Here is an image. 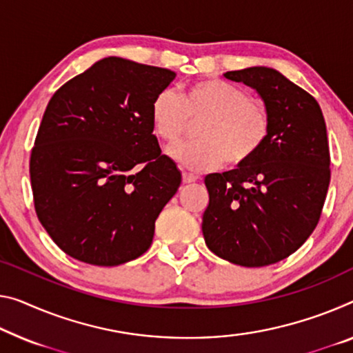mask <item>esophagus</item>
I'll return each mask as SVG.
<instances>
[{"instance_id":"obj_1","label":"esophagus","mask_w":353,"mask_h":353,"mask_svg":"<svg viewBox=\"0 0 353 353\" xmlns=\"http://www.w3.org/2000/svg\"><path fill=\"white\" fill-rule=\"evenodd\" d=\"M197 180H199V176L194 175V173L183 172V183L184 184H191V183H195Z\"/></svg>"}]
</instances>
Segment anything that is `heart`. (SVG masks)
Wrapping results in <instances>:
<instances>
[{
    "label": "heart",
    "mask_w": 353,
    "mask_h": 353,
    "mask_svg": "<svg viewBox=\"0 0 353 353\" xmlns=\"http://www.w3.org/2000/svg\"><path fill=\"white\" fill-rule=\"evenodd\" d=\"M153 132L164 142H175L191 123L199 140L170 145L167 156L191 170H211L222 162L243 165L267 142L271 117L267 105L252 99L246 90L219 79L188 85L178 97L164 90L150 107Z\"/></svg>",
    "instance_id": "obj_1"
}]
</instances>
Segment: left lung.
Wrapping results in <instances>:
<instances>
[{"mask_svg": "<svg viewBox=\"0 0 353 353\" xmlns=\"http://www.w3.org/2000/svg\"><path fill=\"white\" fill-rule=\"evenodd\" d=\"M224 77L257 91L271 129L251 161L205 176L202 232L218 257L267 267L294 254L321 219L330 186L327 126L317 101L276 69L254 66Z\"/></svg>", "mask_w": 353, "mask_h": 353, "instance_id": "obj_1", "label": "left lung"}]
</instances>
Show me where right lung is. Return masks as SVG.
Here are the masks:
<instances>
[{"mask_svg": "<svg viewBox=\"0 0 353 353\" xmlns=\"http://www.w3.org/2000/svg\"><path fill=\"white\" fill-rule=\"evenodd\" d=\"M175 75L108 57L52 96L30 176L37 218L68 256L115 267L148 251L181 183L150 120L151 102Z\"/></svg>", "mask_w": 353, "mask_h": 353, "instance_id": "1", "label": "right lung"}]
</instances>
